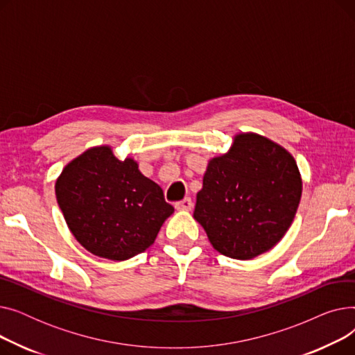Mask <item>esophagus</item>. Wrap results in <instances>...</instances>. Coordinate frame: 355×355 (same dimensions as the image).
Masks as SVG:
<instances>
[{"instance_id":"esophagus-1","label":"esophagus","mask_w":355,"mask_h":355,"mask_svg":"<svg viewBox=\"0 0 355 355\" xmlns=\"http://www.w3.org/2000/svg\"><path fill=\"white\" fill-rule=\"evenodd\" d=\"M175 209H177V210H185V211L191 210V209H193V201H191V198H184V200L175 202Z\"/></svg>"}]
</instances>
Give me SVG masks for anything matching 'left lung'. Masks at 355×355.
Instances as JSON below:
<instances>
[{"label": "left lung", "mask_w": 355, "mask_h": 355, "mask_svg": "<svg viewBox=\"0 0 355 355\" xmlns=\"http://www.w3.org/2000/svg\"><path fill=\"white\" fill-rule=\"evenodd\" d=\"M301 194L300 170L285 148L257 134H239L227 154L209 162L194 218L217 252L248 260L285 236Z\"/></svg>", "instance_id": "8db88e82"}]
</instances>
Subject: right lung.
Returning <instances> with one entry per match:
<instances>
[{
  "label": "right lung",
  "mask_w": 355,
  "mask_h": 355,
  "mask_svg": "<svg viewBox=\"0 0 355 355\" xmlns=\"http://www.w3.org/2000/svg\"><path fill=\"white\" fill-rule=\"evenodd\" d=\"M55 197L73 236L99 257L126 260L154 243L174 213L162 189L119 161L110 146H95L69 162L55 181Z\"/></svg>",
  "instance_id": "right-lung-1"
}]
</instances>
